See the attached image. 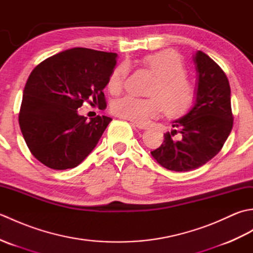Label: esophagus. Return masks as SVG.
<instances>
[{"mask_svg":"<svg viewBox=\"0 0 253 253\" xmlns=\"http://www.w3.org/2000/svg\"><path fill=\"white\" fill-rule=\"evenodd\" d=\"M133 126H136L139 129H148L147 125H143V124H138V123H132Z\"/></svg>","mask_w":253,"mask_h":253,"instance_id":"obj_1","label":"esophagus"}]
</instances>
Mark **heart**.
I'll list each match as a JSON object with an SVG mask.
<instances>
[{
  "label": "heart",
  "instance_id": "heart-1",
  "mask_svg": "<svg viewBox=\"0 0 253 253\" xmlns=\"http://www.w3.org/2000/svg\"><path fill=\"white\" fill-rule=\"evenodd\" d=\"M143 64L157 76L149 92L151 98L126 95L113 103L112 112L138 124H146L158 117L164 109L169 116L187 114L196 103L197 90L186 77L185 64L178 53L171 50L153 53L143 58ZM127 75L128 68L124 64L112 72L107 83L112 93L121 92Z\"/></svg>",
  "mask_w": 253,
  "mask_h": 253
}]
</instances>
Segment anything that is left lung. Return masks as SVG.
Segmentation results:
<instances>
[{"label":"left lung","mask_w":253,"mask_h":253,"mask_svg":"<svg viewBox=\"0 0 253 253\" xmlns=\"http://www.w3.org/2000/svg\"><path fill=\"white\" fill-rule=\"evenodd\" d=\"M198 73L197 100L192 109L173 122L177 130L164 133L152 157L163 168L188 171L204 165L221 151L233 128L230 87L223 69L202 51L193 56ZM178 132L180 136L174 137Z\"/></svg>","instance_id":"obj_1"}]
</instances>
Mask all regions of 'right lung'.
I'll return each instance as SVG.
<instances>
[{"instance_id":"1","label":"right lung","mask_w":253,"mask_h":253,"mask_svg":"<svg viewBox=\"0 0 253 253\" xmlns=\"http://www.w3.org/2000/svg\"><path fill=\"white\" fill-rule=\"evenodd\" d=\"M116 53L85 47L63 51L41 62L27 80L19 126L32 155L53 169H74L99 142L111 117L87 121L78 114L84 101L105 103L103 89Z\"/></svg>"}]
</instances>
